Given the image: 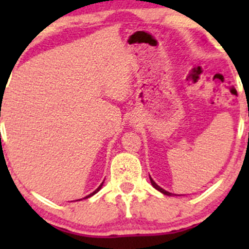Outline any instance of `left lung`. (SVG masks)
<instances>
[{
  "label": "left lung",
  "instance_id": "obj_1",
  "mask_svg": "<svg viewBox=\"0 0 249 249\" xmlns=\"http://www.w3.org/2000/svg\"><path fill=\"white\" fill-rule=\"evenodd\" d=\"M149 179H150V183H152V185H153V187H154V188H155V189H157V190H159V192H160V193H162V194H164V195H167V196H173V195H176V194H172V193L167 192V190L162 189V188H161V187H159V185H158V184H157V183H155V182H154V180H153V178H152V177H150V176H149Z\"/></svg>",
  "mask_w": 249,
  "mask_h": 249
}]
</instances>
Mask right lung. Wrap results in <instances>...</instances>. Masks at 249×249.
<instances>
[{
  "instance_id": "1",
  "label": "right lung",
  "mask_w": 249,
  "mask_h": 249,
  "mask_svg": "<svg viewBox=\"0 0 249 249\" xmlns=\"http://www.w3.org/2000/svg\"><path fill=\"white\" fill-rule=\"evenodd\" d=\"M102 185H104V182H102V183H101V184H100V187H99V188H97V189H96V190H95V192H92V193H91V194L87 195V196H85V197H83V199H88V197H90V196H92V195H95V194H96V193H97V192H99V190H100V189H101V188H102ZM80 200H82V199H80Z\"/></svg>"
}]
</instances>
